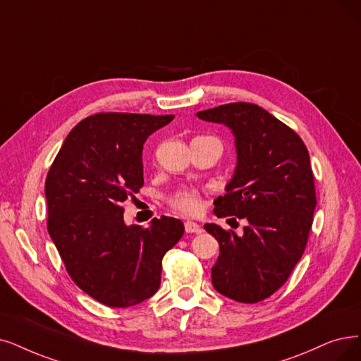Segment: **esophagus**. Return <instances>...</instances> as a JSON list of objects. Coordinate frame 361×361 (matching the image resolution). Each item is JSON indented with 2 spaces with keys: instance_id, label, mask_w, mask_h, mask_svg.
I'll use <instances>...</instances> for the list:
<instances>
[{
  "instance_id": "obj_1",
  "label": "esophagus",
  "mask_w": 361,
  "mask_h": 361,
  "mask_svg": "<svg viewBox=\"0 0 361 361\" xmlns=\"http://www.w3.org/2000/svg\"><path fill=\"white\" fill-rule=\"evenodd\" d=\"M185 231L188 234H198V233H201V231H203V228H201L198 224H195L192 221H186L185 222Z\"/></svg>"
}]
</instances>
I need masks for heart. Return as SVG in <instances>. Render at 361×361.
Here are the masks:
<instances>
[{
  "mask_svg": "<svg viewBox=\"0 0 361 361\" xmlns=\"http://www.w3.org/2000/svg\"><path fill=\"white\" fill-rule=\"evenodd\" d=\"M171 206L185 214H197L201 210V198L195 190L182 188L170 198Z\"/></svg>",
  "mask_w": 361,
  "mask_h": 361,
  "instance_id": "obj_1",
  "label": "heart"
}]
</instances>
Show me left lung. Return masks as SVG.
Here are the masks:
<instances>
[{"label": "left lung", "mask_w": 361, "mask_h": 361, "mask_svg": "<svg viewBox=\"0 0 361 361\" xmlns=\"http://www.w3.org/2000/svg\"><path fill=\"white\" fill-rule=\"evenodd\" d=\"M197 117L226 126L235 142L234 175L213 212L247 221L243 235L204 225L219 243L212 283L229 299L256 304L280 289L304 255L317 206L310 154L290 127L255 104H226Z\"/></svg>", "instance_id": "8db88e82"}]
</instances>
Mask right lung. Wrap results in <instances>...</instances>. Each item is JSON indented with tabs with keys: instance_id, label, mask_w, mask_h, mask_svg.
<instances>
[{
	"instance_id": "add662e5",
	"label": "right lung",
	"mask_w": 361,
	"mask_h": 361,
	"mask_svg": "<svg viewBox=\"0 0 361 361\" xmlns=\"http://www.w3.org/2000/svg\"><path fill=\"white\" fill-rule=\"evenodd\" d=\"M175 115L100 112L80 121L46 179L47 229L75 284L100 304L127 308L151 298L161 261L183 235L179 219L124 222V201L143 185L142 149Z\"/></svg>"
}]
</instances>
